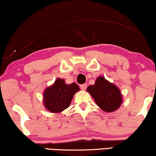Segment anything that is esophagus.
<instances>
[{"label":"esophagus","mask_w":156,"mask_h":156,"mask_svg":"<svg viewBox=\"0 0 156 156\" xmlns=\"http://www.w3.org/2000/svg\"><path fill=\"white\" fill-rule=\"evenodd\" d=\"M87 83H83V84H82V85L80 86L81 89H82V91H85L86 89H87Z\"/></svg>","instance_id":"esophagus-1"}]
</instances>
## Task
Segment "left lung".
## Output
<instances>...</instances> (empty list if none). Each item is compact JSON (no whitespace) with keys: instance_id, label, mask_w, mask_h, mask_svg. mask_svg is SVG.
I'll return each instance as SVG.
<instances>
[{"instance_id":"left-lung-1","label":"left lung","mask_w":156,"mask_h":156,"mask_svg":"<svg viewBox=\"0 0 156 156\" xmlns=\"http://www.w3.org/2000/svg\"><path fill=\"white\" fill-rule=\"evenodd\" d=\"M87 90L93 97L97 105L105 112L115 111L122 103L119 89L103 76H98L94 85H90Z\"/></svg>"}]
</instances>
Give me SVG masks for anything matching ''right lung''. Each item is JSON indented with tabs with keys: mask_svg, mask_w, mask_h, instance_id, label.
<instances>
[{
	"mask_svg": "<svg viewBox=\"0 0 156 156\" xmlns=\"http://www.w3.org/2000/svg\"><path fill=\"white\" fill-rule=\"evenodd\" d=\"M80 91L75 83L67 84L65 80L58 78L51 87L45 89L44 104L48 111L58 113L69 106L74 94Z\"/></svg>",
	"mask_w": 156,
	"mask_h": 156,
	"instance_id": "add662e5",
	"label": "right lung"
}]
</instances>
